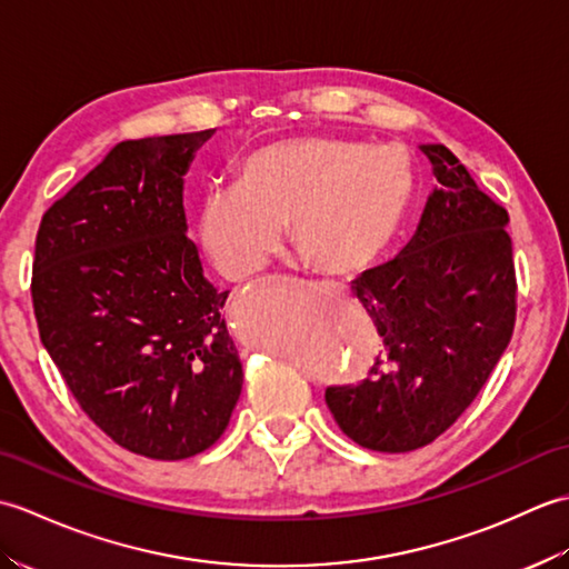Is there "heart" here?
<instances>
[{
	"mask_svg": "<svg viewBox=\"0 0 569 569\" xmlns=\"http://www.w3.org/2000/svg\"><path fill=\"white\" fill-rule=\"evenodd\" d=\"M416 192L408 153L369 141L306 134L266 143L237 180L204 190L196 229L202 251L229 281L266 269L296 244L328 273H357L389 249Z\"/></svg>",
	"mask_w": 569,
	"mask_h": 569,
	"instance_id": "heart-1",
	"label": "heart"
}]
</instances>
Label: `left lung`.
I'll use <instances>...</instances> for the list:
<instances>
[{
	"mask_svg": "<svg viewBox=\"0 0 569 569\" xmlns=\"http://www.w3.org/2000/svg\"><path fill=\"white\" fill-rule=\"evenodd\" d=\"M435 183L413 239L352 283L386 352L325 403L347 438L373 452L430 445L475 401L516 322L509 212L442 143H420Z\"/></svg>",
	"mask_w": 569,
	"mask_h": 569,
	"instance_id": "8db88e82",
	"label": "left lung"
}]
</instances>
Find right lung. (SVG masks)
I'll return each instance as SVG.
<instances>
[{
  "label": "right lung",
  "mask_w": 569,
  "mask_h": 569,
  "mask_svg": "<svg viewBox=\"0 0 569 569\" xmlns=\"http://www.w3.org/2000/svg\"><path fill=\"white\" fill-rule=\"evenodd\" d=\"M214 129L122 141L46 210L31 298L88 418L124 450L186 459L220 440L241 393L229 291L186 237L183 176Z\"/></svg>",
  "instance_id": "add662e5"
}]
</instances>
